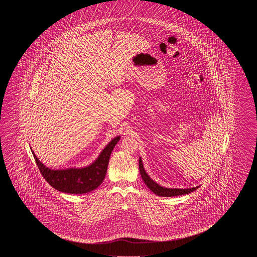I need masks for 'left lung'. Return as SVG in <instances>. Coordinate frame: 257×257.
I'll use <instances>...</instances> for the list:
<instances>
[{
    "label": "left lung",
    "mask_w": 257,
    "mask_h": 257,
    "mask_svg": "<svg viewBox=\"0 0 257 257\" xmlns=\"http://www.w3.org/2000/svg\"><path fill=\"white\" fill-rule=\"evenodd\" d=\"M139 167H140V173L142 175V180L145 183V185L148 186V188L153 192L155 195L159 197H176V196H182V195H186L191 192L197 190V188L200 186H195L191 188H169V187H164L160 186L155 181H153L144 169V166L142 164V157H140V162H139Z\"/></svg>",
    "instance_id": "1"
}]
</instances>
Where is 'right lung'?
Returning a JSON list of instances; mask_svg holds the SVG:
<instances>
[{
    "instance_id": "right-lung-1",
    "label": "right lung",
    "mask_w": 257,
    "mask_h": 257,
    "mask_svg": "<svg viewBox=\"0 0 257 257\" xmlns=\"http://www.w3.org/2000/svg\"><path fill=\"white\" fill-rule=\"evenodd\" d=\"M119 140L120 136L112 139L102 150L98 157L92 164L84 167L52 169L41 163L32 148L31 152L41 175L50 186L62 193L82 195L93 191L103 183L106 175L110 155Z\"/></svg>"
}]
</instances>
